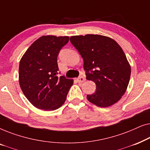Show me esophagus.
I'll use <instances>...</instances> for the list:
<instances>
[{
    "label": "esophagus",
    "instance_id": "esophagus-1",
    "mask_svg": "<svg viewBox=\"0 0 150 150\" xmlns=\"http://www.w3.org/2000/svg\"><path fill=\"white\" fill-rule=\"evenodd\" d=\"M76 80H77V81L79 82V83H83V82L85 81V78L82 76H80V77L78 78Z\"/></svg>",
    "mask_w": 150,
    "mask_h": 150
}]
</instances>
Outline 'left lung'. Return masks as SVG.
Returning <instances> with one entry per match:
<instances>
[{"label":"left lung","instance_id":"obj_1","mask_svg":"<svg viewBox=\"0 0 150 150\" xmlns=\"http://www.w3.org/2000/svg\"><path fill=\"white\" fill-rule=\"evenodd\" d=\"M69 40L83 57L86 78L96 85L95 93L87 95V100L100 107L118 102L126 91L131 74L120 45L100 35L71 36Z\"/></svg>","mask_w":150,"mask_h":150}]
</instances>
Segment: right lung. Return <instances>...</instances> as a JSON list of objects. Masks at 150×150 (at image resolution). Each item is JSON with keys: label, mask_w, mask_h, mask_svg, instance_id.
Listing matches in <instances>:
<instances>
[{"label": "right lung", "mask_w": 150, "mask_h": 150, "mask_svg": "<svg viewBox=\"0 0 150 150\" xmlns=\"http://www.w3.org/2000/svg\"><path fill=\"white\" fill-rule=\"evenodd\" d=\"M69 37L42 36L20 61L19 83L24 96L39 109L56 110L64 104L73 80L59 76L57 57Z\"/></svg>", "instance_id": "1"}]
</instances>
